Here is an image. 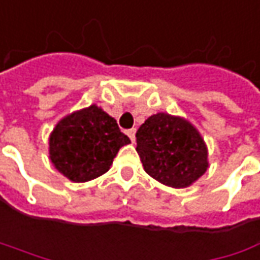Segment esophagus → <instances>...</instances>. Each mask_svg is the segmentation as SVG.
<instances>
[{
  "mask_svg": "<svg viewBox=\"0 0 260 260\" xmlns=\"http://www.w3.org/2000/svg\"><path fill=\"white\" fill-rule=\"evenodd\" d=\"M135 132H137V129H135V128H132V129H128V132H126V134H128V137H129L131 141H132V142H135Z\"/></svg>",
  "mask_w": 260,
  "mask_h": 260,
  "instance_id": "esophagus-1",
  "label": "esophagus"
}]
</instances>
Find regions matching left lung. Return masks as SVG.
<instances>
[{"label":"left lung","mask_w":260,"mask_h":260,"mask_svg":"<svg viewBox=\"0 0 260 260\" xmlns=\"http://www.w3.org/2000/svg\"><path fill=\"white\" fill-rule=\"evenodd\" d=\"M137 152L144 170L166 186H190L208 169V150L197 128L163 112L137 131Z\"/></svg>","instance_id":"1"}]
</instances>
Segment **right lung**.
I'll return each mask as SVG.
<instances>
[{
    "label": "right lung",
    "instance_id": "add662e5",
    "mask_svg": "<svg viewBox=\"0 0 260 260\" xmlns=\"http://www.w3.org/2000/svg\"><path fill=\"white\" fill-rule=\"evenodd\" d=\"M131 140L116 120L96 105L61 119L49 137V158L73 182H88L105 175L119 148Z\"/></svg>",
    "mask_w": 260,
    "mask_h": 260
}]
</instances>
